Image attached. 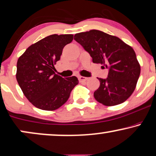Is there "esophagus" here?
<instances>
[{
	"label": "esophagus",
	"instance_id": "esophagus-1",
	"mask_svg": "<svg viewBox=\"0 0 156 156\" xmlns=\"http://www.w3.org/2000/svg\"><path fill=\"white\" fill-rule=\"evenodd\" d=\"M78 79H79L80 82H83V81H86V80H87L88 78H86V77H84V76H79L78 77Z\"/></svg>",
	"mask_w": 156,
	"mask_h": 156
}]
</instances>
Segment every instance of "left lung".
Masks as SVG:
<instances>
[{
    "label": "left lung",
    "mask_w": 156,
    "mask_h": 156,
    "mask_svg": "<svg viewBox=\"0 0 156 156\" xmlns=\"http://www.w3.org/2000/svg\"><path fill=\"white\" fill-rule=\"evenodd\" d=\"M74 39L89 53L94 63L109 68L108 78H98L100 86L94 92L96 101L112 106L125 102L135 89L140 66L133 47L119 37L93 29L76 34Z\"/></svg>",
    "instance_id": "8db88e82"
}]
</instances>
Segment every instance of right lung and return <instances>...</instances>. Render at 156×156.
<instances>
[{"label": "right lung", "mask_w": 156, "mask_h": 156, "mask_svg": "<svg viewBox=\"0 0 156 156\" xmlns=\"http://www.w3.org/2000/svg\"><path fill=\"white\" fill-rule=\"evenodd\" d=\"M73 34H52L31 44L17 61L16 80L27 99L38 109L53 111L68 101L78 83L76 76L55 74V65Z\"/></svg>", "instance_id": "obj_1"}]
</instances>
